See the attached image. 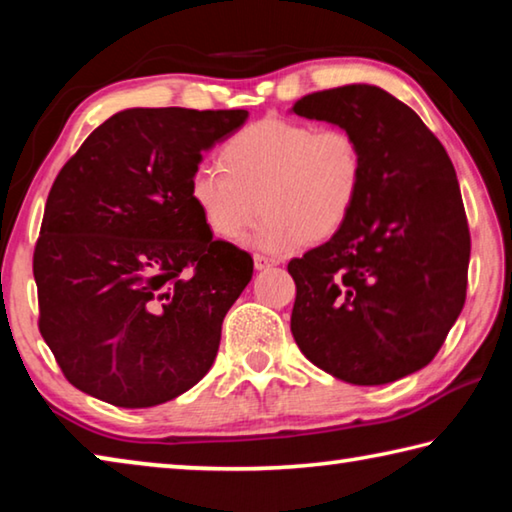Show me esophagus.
<instances>
[{
  "instance_id": "obj_1",
  "label": "esophagus",
  "mask_w": 512,
  "mask_h": 512,
  "mask_svg": "<svg viewBox=\"0 0 512 512\" xmlns=\"http://www.w3.org/2000/svg\"><path fill=\"white\" fill-rule=\"evenodd\" d=\"M277 264L275 257H268V255H255V268L257 271H264V268H271Z\"/></svg>"
}]
</instances>
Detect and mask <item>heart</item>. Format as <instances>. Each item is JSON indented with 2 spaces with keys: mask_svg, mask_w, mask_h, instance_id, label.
<instances>
[{
  "mask_svg": "<svg viewBox=\"0 0 512 512\" xmlns=\"http://www.w3.org/2000/svg\"><path fill=\"white\" fill-rule=\"evenodd\" d=\"M221 166L201 164L189 198L214 237L237 239L266 214L257 246L284 253L318 244L350 221L366 180V158L350 128L268 117L241 128L221 149Z\"/></svg>",
  "mask_w": 512,
  "mask_h": 512,
  "instance_id": "b5f03b06",
  "label": "heart"
}]
</instances>
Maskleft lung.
Wrapping results in <instances>:
<instances>
[{"label":"left lung","mask_w":512,"mask_h":512,"mask_svg":"<svg viewBox=\"0 0 512 512\" xmlns=\"http://www.w3.org/2000/svg\"><path fill=\"white\" fill-rule=\"evenodd\" d=\"M293 112L350 128L366 180L350 221L287 266L291 334L336 379L391 384L436 357L465 305L470 228L454 164L415 110L375 85L307 94Z\"/></svg>","instance_id":"8db88e82"}]
</instances>
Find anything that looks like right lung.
I'll return each instance as SVG.
<instances>
[{
    "label": "right lung",
    "mask_w": 512,
    "mask_h": 512,
    "mask_svg": "<svg viewBox=\"0 0 512 512\" xmlns=\"http://www.w3.org/2000/svg\"><path fill=\"white\" fill-rule=\"evenodd\" d=\"M246 110L131 108L51 185L33 250L38 327L69 384L121 409L183 395L212 368L253 257L189 198L203 151Z\"/></svg>",
    "instance_id": "obj_1"
}]
</instances>
